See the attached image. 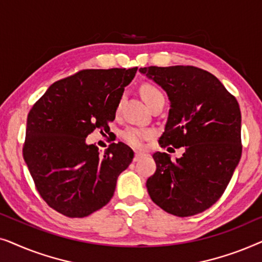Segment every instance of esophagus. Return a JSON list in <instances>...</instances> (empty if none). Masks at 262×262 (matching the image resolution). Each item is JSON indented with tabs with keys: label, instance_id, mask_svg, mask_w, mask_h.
Listing matches in <instances>:
<instances>
[{
	"label": "esophagus",
	"instance_id": "esophagus-1",
	"mask_svg": "<svg viewBox=\"0 0 262 262\" xmlns=\"http://www.w3.org/2000/svg\"><path fill=\"white\" fill-rule=\"evenodd\" d=\"M144 156V154L141 152V151H136L135 152V157H134V161L136 162V161H138L139 159H142V157Z\"/></svg>",
	"mask_w": 262,
	"mask_h": 262
}]
</instances>
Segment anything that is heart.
I'll use <instances>...</instances> for the list:
<instances>
[{
  "label": "heart",
  "instance_id": "b5f03b06",
  "mask_svg": "<svg viewBox=\"0 0 262 262\" xmlns=\"http://www.w3.org/2000/svg\"><path fill=\"white\" fill-rule=\"evenodd\" d=\"M141 94L145 102L150 101V100L156 98V96L163 95L159 88L155 87V85H152V84H149V83H145L142 85ZM152 136H154V131L149 130V128L128 127L124 131L123 138L130 145L136 146V148H139V146H142L143 142L146 141V139L151 138Z\"/></svg>",
  "mask_w": 262,
  "mask_h": 262
}]
</instances>
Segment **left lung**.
<instances>
[{"mask_svg":"<svg viewBox=\"0 0 262 262\" xmlns=\"http://www.w3.org/2000/svg\"><path fill=\"white\" fill-rule=\"evenodd\" d=\"M139 71L161 85L170 101L161 148L185 146L177 161L166 152L154 154L156 171L146 180L148 193L168 213L194 216L221 198L241 159L238 102L214 75L196 67Z\"/></svg>","mask_w":262,"mask_h":262,"instance_id":"1","label":"left lung"}]
</instances>
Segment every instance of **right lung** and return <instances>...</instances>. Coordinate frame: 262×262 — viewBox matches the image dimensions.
Wrapping results in <instances>:
<instances>
[{"label": "right lung", "instance_id": "right-lung-1", "mask_svg": "<svg viewBox=\"0 0 262 262\" xmlns=\"http://www.w3.org/2000/svg\"><path fill=\"white\" fill-rule=\"evenodd\" d=\"M136 73L137 68L81 70L50 85L31 108L24 160L38 193L57 212L87 217L113 196L134 151L119 142L101 155L85 138L96 127L110 128Z\"/></svg>", "mask_w": 262, "mask_h": 262}]
</instances>
